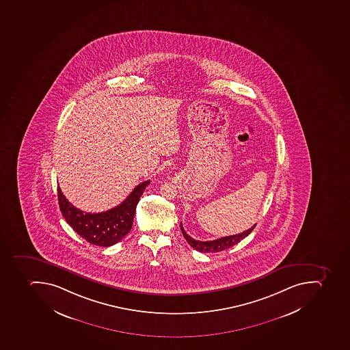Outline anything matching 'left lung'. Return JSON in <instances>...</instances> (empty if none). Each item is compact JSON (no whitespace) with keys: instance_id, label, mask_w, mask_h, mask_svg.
Returning <instances> with one entry per match:
<instances>
[{"instance_id":"8db88e82","label":"left lung","mask_w":350,"mask_h":350,"mask_svg":"<svg viewBox=\"0 0 350 350\" xmlns=\"http://www.w3.org/2000/svg\"><path fill=\"white\" fill-rule=\"evenodd\" d=\"M256 225L257 224L254 225L252 228H249V230L241 232V234H236V235L232 236H226V237L218 238V239H215V241H196V239H194V238L187 235V232H185V228H183V226H182V223L180 224V228H181L182 234H183V236H185V241H187V243H189L191 247H193V248L196 249V250H198V252H221V250H225V249L230 248V247L234 246V245H236V243L243 241V238L247 237V236H248L249 234H250V232L254 230Z\"/></svg>"}]
</instances>
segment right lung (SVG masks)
I'll return each instance as SVG.
<instances>
[{"label": "right lung", "instance_id": "right-lung-1", "mask_svg": "<svg viewBox=\"0 0 350 350\" xmlns=\"http://www.w3.org/2000/svg\"><path fill=\"white\" fill-rule=\"evenodd\" d=\"M149 183L150 181L142 182L120 205L102 213L82 212L66 199L58 187L59 207L68 224L88 243L100 247L113 246L132 230L136 206Z\"/></svg>", "mask_w": 350, "mask_h": 350}]
</instances>
